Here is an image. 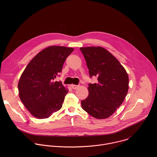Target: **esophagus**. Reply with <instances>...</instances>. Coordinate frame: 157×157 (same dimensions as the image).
Returning a JSON list of instances; mask_svg holds the SVG:
<instances>
[{
    "label": "esophagus",
    "mask_w": 157,
    "mask_h": 157,
    "mask_svg": "<svg viewBox=\"0 0 157 157\" xmlns=\"http://www.w3.org/2000/svg\"><path fill=\"white\" fill-rule=\"evenodd\" d=\"M71 87L73 89H76L79 87V86L77 85H75V84H71Z\"/></svg>",
    "instance_id": "34e87169"
}]
</instances>
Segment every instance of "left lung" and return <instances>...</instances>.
I'll return each instance as SVG.
<instances>
[{
	"label": "left lung",
	"instance_id": "left-lung-1",
	"mask_svg": "<svg viewBox=\"0 0 157 157\" xmlns=\"http://www.w3.org/2000/svg\"><path fill=\"white\" fill-rule=\"evenodd\" d=\"M80 50L89 76L98 77V81L89 84V95L81 101L82 108L94 118H108L122 104L127 94V73L118 59L104 48L81 47Z\"/></svg>",
	"mask_w": 157,
	"mask_h": 157
}]
</instances>
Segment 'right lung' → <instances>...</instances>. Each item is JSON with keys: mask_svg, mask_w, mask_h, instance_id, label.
Wrapping results in <instances>:
<instances>
[{"mask_svg": "<svg viewBox=\"0 0 157 157\" xmlns=\"http://www.w3.org/2000/svg\"><path fill=\"white\" fill-rule=\"evenodd\" d=\"M73 48L50 46L40 52L29 62L18 83L19 98L30 114L41 119L59 110L68 89L55 81Z\"/></svg>", "mask_w": 157, "mask_h": 157, "instance_id": "obj_1", "label": "right lung"}]
</instances>
